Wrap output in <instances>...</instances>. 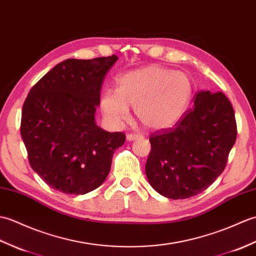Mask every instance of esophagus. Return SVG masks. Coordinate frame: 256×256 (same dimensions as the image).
<instances>
[{
    "label": "esophagus",
    "mask_w": 256,
    "mask_h": 256,
    "mask_svg": "<svg viewBox=\"0 0 256 256\" xmlns=\"http://www.w3.org/2000/svg\"><path fill=\"white\" fill-rule=\"evenodd\" d=\"M138 139H144V136L140 134H127V140L128 141H134Z\"/></svg>",
    "instance_id": "obj_1"
}]
</instances>
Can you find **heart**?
Listing matches in <instances>:
<instances>
[{"label":"heart","instance_id":"1","mask_svg":"<svg viewBox=\"0 0 256 256\" xmlns=\"http://www.w3.org/2000/svg\"><path fill=\"white\" fill-rule=\"evenodd\" d=\"M192 82L183 72L152 64L129 71L117 78V90H105L100 105L105 118L120 126L129 118V107L144 127L163 130L174 127L187 110Z\"/></svg>","mask_w":256,"mask_h":256}]
</instances>
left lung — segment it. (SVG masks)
Here are the masks:
<instances>
[{
    "instance_id": "1",
    "label": "left lung",
    "mask_w": 256,
    "mask_h": 256,
    "mask_svg": "<svg viewBox=\"0 0 256 256\" xmlns=\"http://www.w3.org/2000/svg\"><path fill=\"white\" fill-rule=\"evenodd\" d=\"M175 128L150 136L146 163L150 185L171 200L207 190L224 172L236 139L234 110L222 92L202 90Z\"/></svg>"
}]
</instances>
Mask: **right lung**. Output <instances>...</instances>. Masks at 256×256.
Listing matches in <instances>:
<instances>
[{
	"label": "right lung",
	"mask_w": 256,
	"mask_h": 256,
	"mask_svg": "<svg viewBox=\"0 0 256 256\" xmlns=\"http://www.w3.org/2000/svg\"><path fill=\"white\" fill-rule=\"evenodd\" d=\"M118 56L68 59L44 74L22 105L20 134L32 168L64 194L84 195L103 184L114 152L126 140L95 122L104 76Z\"/></svg>",
	"instance_id": "add662e5"
}]
</instances>
